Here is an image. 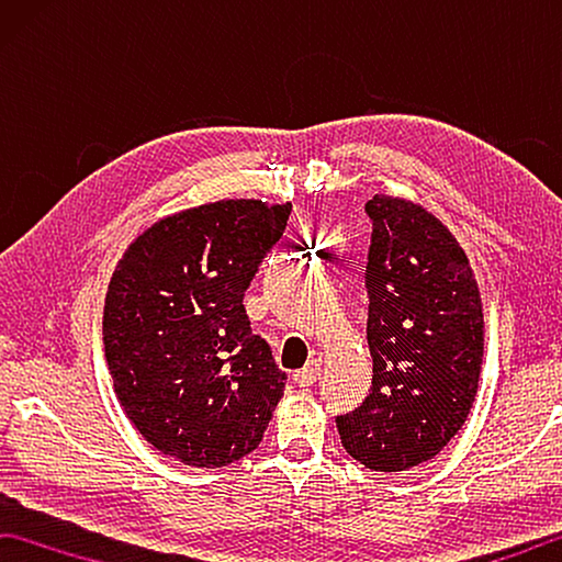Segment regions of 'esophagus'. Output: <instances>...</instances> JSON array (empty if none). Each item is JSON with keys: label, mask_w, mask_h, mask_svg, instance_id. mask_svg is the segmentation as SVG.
I'll list each match as a JSON object with an SVG mask.
<instances>
[{"label": "esophagus", "mask_w": 562, "mask_h": 562, "mask_svg": "<svg viewBox=\"0 0 562 562\" xmlns=\"http://www.w3.org/2000/svg\"><path fill=\"white\" fill-rule=\"evenodd\" d=\"M318 378H321V362L318 360H311L306 368L296 370V375H293V380H296L299 387H311Z\"/></svg>", "instance_id": "obj_1"}]
</instances>
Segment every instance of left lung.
<instances>
[{"instance_id": "left-lung-1", "label": "left lung", "mask_w": 562, "mask_h": 562, "mask_svg": "<svg viewBox=\"0 0 562 562\" xmlns=\"http://www.w3.org/2000/svg\"><path fill=\"white\" fill-rule=\"evenodd\" d=\"M366 266L370 395L336 417L348 454L397 474L425 464L474 405L484 362V313L469 259L435 214L375 194Z\"/></svg>"}]
</instances>
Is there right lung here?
Listing matches in <instances>:
<instances>
[{
    "label": "right lung",
    "mask_w": 562,
    "mask_h": 562,
    "mask_svg": "<svg viewBox=\"0 0 562 562\" xmlns=\"http://www.w3.org/2000/svg\"><path fill=\"white\" fill-rule=\"evenodd\" d=\"M291 204L222 200L155 222L105 293L103 346L135 429L187 467H226L259 447L286 387L251 333L244 293Z\"/></svg>",
    "instance_id": "1"
}]
</instances>
